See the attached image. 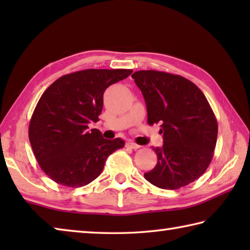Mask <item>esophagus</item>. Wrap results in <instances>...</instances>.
I'll use <instances>...</instances> for the list:
<instances>
[{"label": "esophagus", "instance_id": "1", "mask_svg": "<svg viewBox=\"0 0 250 250\" xmlns=\"http://www.w3.org/2000/svg\"><path fill=\"white\" fill-rule=\"evenodd\" d=\"M125 146L126 147H130V149H133V150H137V149H139V147H140V146H138V145H135V143H133L132 141H128L125 143Z\"/></svg>", "mask_w": 250, "mask_h": 250}]
</instances>
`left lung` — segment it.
I'll return each instance as SVG.
<instances>
[{"instance_id": "left-lung-1", "label": "left lung", "mask_w": 250, "mask_h": 250, "mask_svg": "<svg viewBox=\"0 0 250 250\" xmlns=\"http://www.w3.org/2000/svg\"><path fill=\"white\" fill-rule=\"evenodd\" d=\"M131 77L145 97L147 124H161L163 134V146L153 147L158 163L146 180L164 189L192 183L208 167L217 141V120L206 97L179 75L139 70Z\"/></svg>"}]
</instances>
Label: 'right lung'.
<instances>
[{
  "label": "right lung",
  "mask_w": 250,
  "mask_h": 250,
  "mask_svg": "<svg viewBox=\"0 0 250 250\" xmlns=\"http://www.w3.org/2000/svg\"><path fill=\"white\" fill-rule=\"evenodd\" d=\"M132 69H84L62 76L44 91L29 121L28 138L42 170L56 183L79 188L103 172L108 156L125 146L88 124L99 121L104 92Z\"/></svg>",
  "instance_id": "add662e5"
}]
</instances>
